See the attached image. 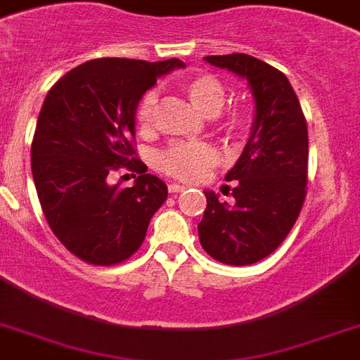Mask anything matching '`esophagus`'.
I'll list each match as a JSON object with an SVG mask.
<instances>
[{
	"mask_svg": "<svg viewBox=\"0 0 360 360\" xmlns=\"http://www.w3.org/2000/svg\"><path fill=\"white\" fill-rule=\"evenodd\" d=\"M185 186L183 185H177V183H172V185H168V192L170 194H179V192H185Z\"/></svg>",
	"mask_w": 360,
	"mask_h": 360,
	"instance_id": "1",
	"label": "esophagus"
}]
</instances>
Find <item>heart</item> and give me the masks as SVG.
<instances>
[{
    "mask_svg": "<svg viewBox=\"0 0 360 360\" xmlns=\"http://www.w3.org/2000/svg\"><path fill=\"white\" fill-rule=\"evenodd\" d=\"M183 90L198 110L205 116H214L226 103L227 92L220 79L210 74L190 75L183 81ZM155 107H157V94L153 90L146 92L136 107V127L142 133L151 129L153 125ZM221 131L227 136H238L248 127V116L240 110H229L220 122ZM218 162V153L214 148L207 144H174L160 155V170L172 177L192 183L201 179L209 170H212Z\"/></svg>",
    "mask_w": 360,
    "mask_h": 360,
    "instance_id": "obj_1",
    "label": "heart"
}]
</instances>
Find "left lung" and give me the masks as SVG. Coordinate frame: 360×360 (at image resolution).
Masks as SVG:
<instances>
[{
  "mask_svg": "<svg viewBox=\"0 0 360 360\" xmlns=\"http://www.w3.org/2000/svg\"><path fill=\"white\" fill-rule=\"evenodd\" d=\"M205 60L246 79L255 99V118L244 151L226 175L235 181L233 205L205 190L200 242L224 264H253L277 250L303 207L307 120L290 81L270 64L246 53L210 55Z\"/></svg>",
  "mask_w": 360,
  "mask_h": 360,
  "instance_id": "1",
  "label": "left lung"
}]
</instances>
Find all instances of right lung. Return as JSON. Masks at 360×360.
Here are the masks:
<instances>
[{
  "mask_svg": "<svg viewBox=\"0 0 360 360\" xmlns=\"http://www.w3.org/2000/svg\"><path fill=\"white\" fill-rule=\"evenodd\" d=\"M175 68L185 64L94 58L70 70L44 99L31 146L33 181L49 227L81 261L129 259L168 198L165 181L134 157L133 139L140 99ZM120 167L139 174L129 189L110 185Z\"/></svg>",
  "mask_w": 360,
  "mask_h": 360,
  "instance_id": "right-lung-1",
  "label": "right lung"
}]
</instances>
